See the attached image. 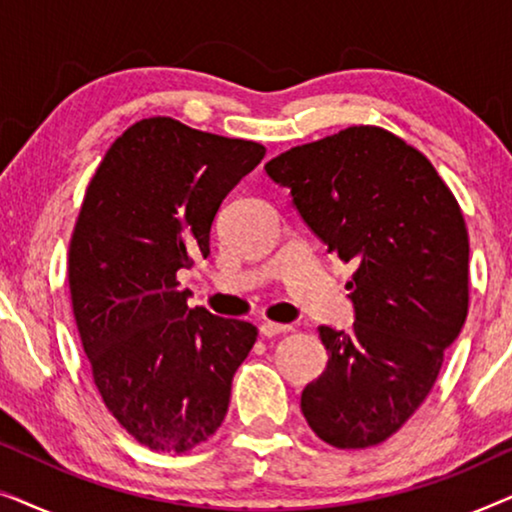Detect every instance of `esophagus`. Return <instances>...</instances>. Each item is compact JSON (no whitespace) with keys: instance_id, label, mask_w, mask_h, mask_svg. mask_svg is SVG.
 Returning <instances> with one entry per match:
<instances>
[{"instance_id":"1","label":"esophagus","mask_w":512,"mask_h":512,"mask_svg":"<svg viewBox=\"0 0 512 512\" xmlns=\"http://www.w3.org/2000/svg\"><path fill=\"white\" fill-rule=\"evenodd\" d=\"M258 331H261L263 338H275V335L289 333L291 326H289V324H272V321H263Z\"/></svg>"}]
</instances>
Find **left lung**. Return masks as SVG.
Masks as SVG:
<instances>
[{"instance_id":"1","label":"left lung","mask_w":512,"mask_h":512,"mask_svg":"<svg viewBox=\"0 0 512 512\" xmlns=\"http://www.w3.org/2000/svg\"><path fill=\"white\" fill-rule=\"evenodd\" d=\"M265 172L328 254L356 265L352 331L319 326L328 366L300 396L324 443L363 450L424 403L468 314V230L457 198L415 146L352 125L293 146Z\"/></svg>"}]
</instances>
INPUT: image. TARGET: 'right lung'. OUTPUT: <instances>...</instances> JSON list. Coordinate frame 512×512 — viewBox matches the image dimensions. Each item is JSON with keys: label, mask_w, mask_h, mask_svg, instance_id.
I'll return each mask as SVG.
<instances>
[{"label": "right lung", "mask_w": 512, "mask_h": 512, "mask_svg": "<svg viewBox=\"0 0 512 512\" xmlns=\"http://www.w3.org/2000/svg\"><path fill=\"white\" fill-rule=\"evenodd\" d=\"M265 146L167 116L130 125L90 179L69 242V293L107 410L137 443L188 452L219 429L256 326L188 307L179 270L207 258L221 202Z\"/></svg>", "instance_id": "right-lung-1"}]
</instances>
